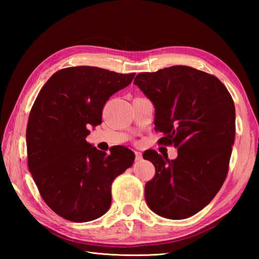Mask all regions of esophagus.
Instances as JSON below:
<instances>
[{
	"label": "esophagus",
	"mask_w": 259,
	"mask_h": 259,
	"mask_svg": "<svg viewBox=\"0 0 259 259\" xmlns=\"http://www.w3.org/2000/svg\"><path fill=\"white\" fill-rule=\"evenodd\" d=\"M142 159H143V154H142V152L136 151V152H135V161L137 162V161H140Z\"/></svg>",
	"instance_id": "esophagus-1"
}]
</instances>
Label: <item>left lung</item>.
<instances>
[{
	"instance_id": "8db88e82",
	"label": "left lung",
	"mask_w": 259,
	"mask_h": 259,
	"mask_svg": "<svg viewBox=\"0 0 259 259\" xmlns=\"http://www.w3.org/2000/svg\"><path fill=\"white\" fill-rule=\"evenodd\" d=\"M134 84L155 108L159 143L178 155L149 151L154 177L145 198L155 214L185 219L214 199L228 174L236 132V109L226 86L215 75L187 66H171L136 75Z\"/></svg>"
}]
</instances>
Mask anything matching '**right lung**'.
<instances>
[{"label": "right lung", "instance_id": "right-lung-1", "mask_svg": "<svg viewBox=\"0 0 259 259\" xmlns=\"http://www.w3.org/2000/svg\"><path fill=\"white\" fill-rule=\"evenodd\" d=\"M135 73L79 66L61 69L44 84L31 108L26 140L28 167L42 199L60 217L86 223L111 204V185L133 165L125 147L99 151L86 142L101 123L107 100Z\"/></svg>", "mask_w": 259, "mask_h": 259}]
</instances>
